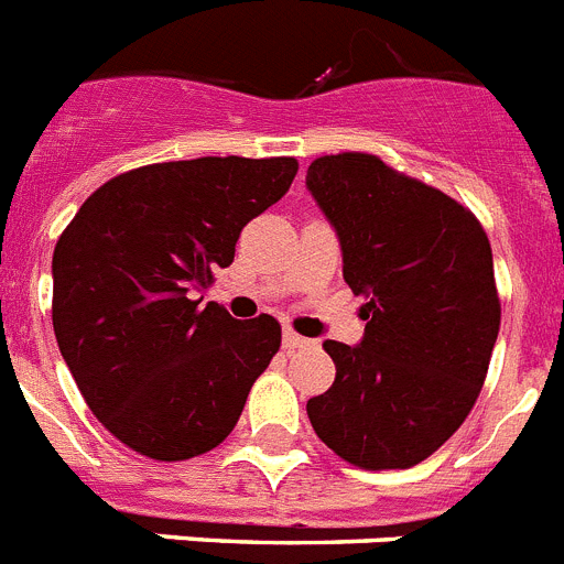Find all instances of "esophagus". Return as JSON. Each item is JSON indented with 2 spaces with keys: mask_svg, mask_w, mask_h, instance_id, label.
Segmentation results:
<instances>
[{
  "mask_svg": "<svg viewBox=\"0 0 564 564\" xmlns=\"http://www.w3.org/2000/svg\"><path fill=\"white\" fill-rule=\"evenodd\" d=\"M308 345H312V339L301 337L294 328H283V348L294 351V348H308Z\"/></svg>",
  "mask_w": 564,
  "mask_h": 564,
  "instance_id": "esophagus-1",
  "label": "esophagus"
}]
</instances>
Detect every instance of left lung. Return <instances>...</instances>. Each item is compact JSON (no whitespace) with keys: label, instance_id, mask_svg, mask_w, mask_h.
<instances>
[{"label":"left lung","instance_id":"left-lung-1","mask_svg":"<svg viewBox=\"0 0 564 564\" xmlns=\"http://www.w3.org/2000/svg\"><path fill=\"white\" fill-rule=\"evenodd\" d=\"M306 185L339 236L345 283L368 297L362 343H323L337 377L308 399V421L359 469H410L464 424L489 373V236L469 207L377 154L317 156Z\"/></svg>","mask_w":564,"mask_h":564}]
</instances>
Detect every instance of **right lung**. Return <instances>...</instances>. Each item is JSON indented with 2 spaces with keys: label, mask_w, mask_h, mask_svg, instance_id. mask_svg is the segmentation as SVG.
I'll use <instances>...</instances> for the list:
<instances>
[{
  "label": "right lung",
  "mask_w": 564,
  "mask_h": 564,
  "mask_svg": "<svg viewBox=\"0 0 564 564\" xmlns=\"http://www.w3.org/2000/svg\"><path fill=\"white\" fill-rule=\"evenodd\" d=\"M294 156H199L111 176L53 252V332L84 402L129 449L187 460L219 446L281 348L272 314L196 297L245 225L275 205Z\"/></svg>",
  "instance_id": "add662e5"
}]
</instances>
